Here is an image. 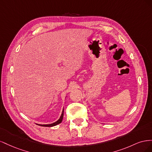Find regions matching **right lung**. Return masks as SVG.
Here are the masks:
<instances>
[{
	"label": "right lung",
	"instance_id": "add662e5",
	"mask_svg": "<svg viewBox=\"0 0 152 152\" xmlns=\"http://www.w3.org/2000/svg\"><path fill=\"white\" fill-rule=\"evenodd\" d=\"M63 114H64V107L63 108V111H62V113H61V115L60 117H59V118L58 119V120L56 122H54L52 124H36L37 125H39V126H43V127H53V126H55L58 125V124H60L62 121H63Z\"/></svg>",
	"mask_w": 152,
	"mask_h": 152
}]
</instances>
